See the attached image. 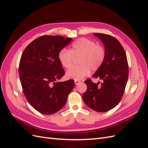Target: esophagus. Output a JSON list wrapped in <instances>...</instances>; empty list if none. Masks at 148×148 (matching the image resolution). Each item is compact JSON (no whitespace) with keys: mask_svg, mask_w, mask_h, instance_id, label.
Instances as JSON below:
<instances>
[{"mask_svg":"<svg viewBox=\"0 0 148 148\" xmlns=\"http://www.w3.org/2000/svg\"><path fill=\"white\" fill-rule=\"evenodd\" d=\"M79 83H80V82L78 81V80H75V84H79Z\"/></svg>","mask_w":148,"mask_h":148,"instance_id":"34e87169","label":"esophagus"}]
</instances>
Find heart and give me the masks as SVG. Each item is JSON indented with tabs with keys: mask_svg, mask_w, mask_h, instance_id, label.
Wrapping results in <instances>:
<instances>
[{
	"mask_svg": "<svg viewBox=\"0 0 148 148\" xmlns=\"http://www.w3.org/2000/svg\"><path fill=\"white\" fill-rule=\"evenodd\" d=\"M104 46L87 38H80L71 44L69 50L62 49L58 53V59L61 65L68 69L73 66L74 58H78V66L69 70L66 77L75 80H81L90 72L99 69L106 58Z\"/></svg>",
	"mask_w": 148,
	"mask_h": 148,
	"instance_id": "b5f03b06",
	"label": "heart"
}]
</instances>
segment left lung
<instances>
[{"label":"left lung","mask_w":148,"mask_h":148,"mask_svg":"<svg viewBox=\"0 0 148 148\" xmlns=\"http://www.w3.org/2000/svg\"><path fill=\"white\" fill-rule=\"evenodd\" d=\"M101 40L106 49V58L101 66L92 75L102 83H94L91 79L84 83L87 90L83 99L89 107L99 112L109 111L117 106L123 95L128 78V61L123 47L110 35L93 33Z\"/></svg>","instance_id":"8db88e82"}]
</instances>
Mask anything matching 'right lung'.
<instances>
[{"mask_svg": "<svg viewBox=\"0 0 148 148\" xmlns=\"http://www.w3.org/2000/svg\"><path fill=\"white\" fill-rule=\"evenodd\" d=\"M71 41L61 36L44 35L22 53L18 71L23 91L30 105L42 114L60 110L74 88L73 79L57 82L65 74L58 53Z\"/></svg>", "mask_w": 148, "mask_h": 148, "instance_id": "1", "label": "right lung"}]
</instances>
